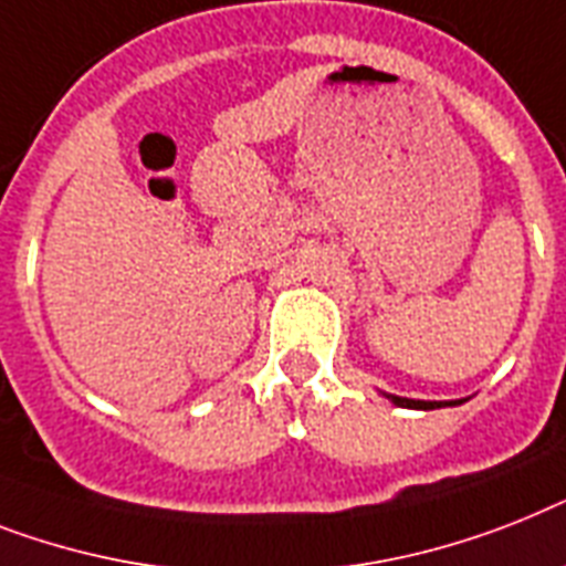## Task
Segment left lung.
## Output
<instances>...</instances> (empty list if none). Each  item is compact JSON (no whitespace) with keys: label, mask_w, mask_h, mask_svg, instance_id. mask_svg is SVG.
Listing matches in <instances>:
<instances>
[{"label":"left lung","mask_w":566,"mask_h":566,"mask_svg":"<svg viewBox=\"0 0 566 566\" xmlns=\"http://www.w3.org/2000/svg\"><path fill=\"white\" fill-rule=\"evenodd\" d=\"M395 407H407V410H439V407H457L462 401H412V398H401V395H387Z\"/></svg>","instance_id":"1"}]
</instances>
